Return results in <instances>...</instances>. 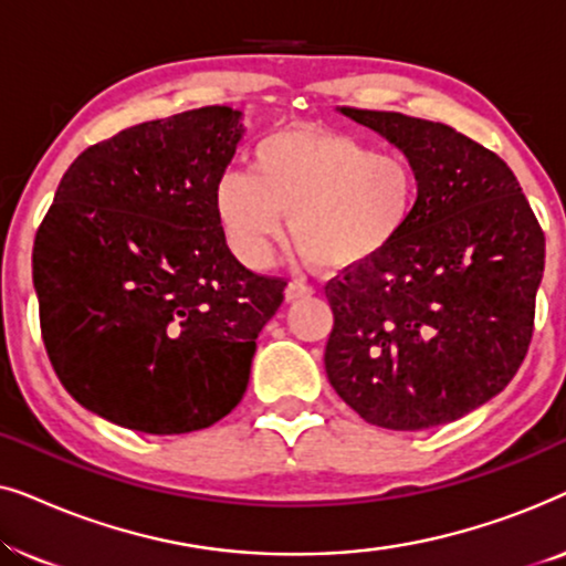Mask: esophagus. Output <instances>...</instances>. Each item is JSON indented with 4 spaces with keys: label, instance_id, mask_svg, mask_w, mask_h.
I'll return each instance as SVG.
<instances>
[{
    "label": "esophagus",
    "instance_id": "obj_1",
    "mask_svg": "<svg viewBox=\"0 0 566 566\" xmlns=\"http://www.w3.org/2000/svg\"><path fill=\"white\" fill-rule=\"evenodd\" d=\"M314 293L312 285H306L304 281H291L285 285V301H301V298H308Z\"/></svg>",
    "mask_w": 566,
    "mask_h": 566
}]
</instances>
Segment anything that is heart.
I'll return each instance as SVG.
<instances>
[{
  "label": "heart",
  "mask_w": 566,
  "mask_h": 566,
  "mask_svg": "<svg viewBox=\"0 0 566 566\" xmlns=\"http://www.w3.org/2000/svg\"><path fill=\"white\" fill-rule=\"evenodd\" d=\"M417 203V177L399 154L339 130L296 126L262 138L250 175L227 172L213 208L231 250L265 268L291 219L293 244L319 268H353L397 242Z\"/></svg>",
  "instance_id": "b5f03b06"
}]
</instances>
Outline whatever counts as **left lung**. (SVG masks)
Wrapping results in <instances>:
<instances>
[{
    "mask_svg": "<svg viewBox=\"0 0 566 566\" xmlns=\"http://www.w3.org/2000/svg\"><path fill=\"white\" fill-rule=\"evenodd\" d=\"M405 154L417 177L407 229L327 283L324 368L339 399L386 430L474 412L528 353L546 239L513 169L443 123L337 107Z\"/></svg>",
    "mask_w": 566,
    "mask_h": 566,
    "instance_id": "1",
    "label": "left lung"
}]
</instances>
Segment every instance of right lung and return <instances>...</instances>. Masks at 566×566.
Wrapping results in <instances>:
<instances>
[{
  "label": "right lung",
  "instance_id": "1",
  "mask_svg": "<svg viewBox=\"0 0 566 566\" xmlns=\"http://www.w3.org/2000/svg\"><path fill=\"white\" fill-rule=\"evenodd\" d=\"M242 113L198 107L84 149L33 244L51 366L105 420L149 436L211 428L247 391L283 277L247 270L216 219Z\"/></svg>",
  "mask_w": 566,
  "mask_h": 566
}]
</instances>
